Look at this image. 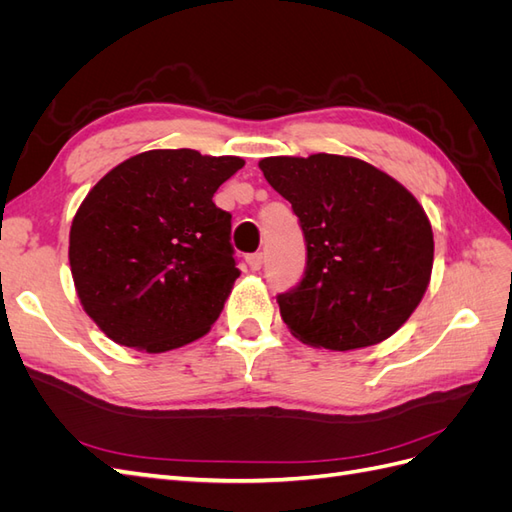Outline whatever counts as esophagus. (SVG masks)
Segmentation results:
<instances>
[{
	"label": "esophagus",
	"mask_w": 512,
	"mask_h": 512,
	"mask_svg": "<svg viewBox=\"0 0 512 512\" xmlns=\"http://www.w3.org/2000/svg\"><path fill=\"white\" fill-rule=\"evenodd\" d=\"M245 262H247V265H250L252 271H258V269L262 267V262H265V254H262V252H254V254H250V256H245Z\"/></svg>",
	"instance_id": "obj_1"
}]
</instances>
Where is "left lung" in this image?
<instances>
[{
    "instance_id": "left-lung-1",
    "label": "left lung",
    "mask_w": 512,
    "mask_h": 512,
    "mask_svg": "<svg viewBox=\"0 0 512 512\" xmlns=\"http://www.w3.org/2000/svg\"><path fill=\"white\" fill-rule=\"evenodd\" d=\"M258 166L297 213L307 245L301 284L277 297L290 333L339 352L391 337L431 280L425 209L399 181L359 158L314 153Z\"/></svg>"
}]
</instances>
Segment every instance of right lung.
<instances>
[{"mask_svg":"<svg viewBox=\"0 0 512 512\" xmlns=\"http://www.w3.org/2000/svg\"><path fill=\"white\" fill-rule=\"evenodd\" d=\"M237 156L151 149L89 190L70 228V271L87 316L113 342L149 354L209 333L239 277L230 213L213 194Z\"/></svg>","mask_w":512,"mask_h":512,"instance_id":"right-lung-1","label":"right lung"}]
</instances>
